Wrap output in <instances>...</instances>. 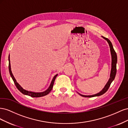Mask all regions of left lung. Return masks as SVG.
Here are the masks:
<instances>
[{
	"mask_svg": "<svg viewBox=\"0 0 128 128\" xmlns=\"http://www.w3.org/2000/svg\"><path fill=\"white\" fill-rule=\"evenodd\" d=\"M102 37L104 38V40H106L107 41L108 44H109L110 50V53H111V56H112V69H111V72H110V78L109 80H108L107 84H106V86H104V88L100 92L98 93V94H94V95H91V96H85V95L81 94L78 93V94L80 96H84V97H94V96H101V95L104 94V93H105L108 90V89L109 88L110 86V84L114 80L116 74V64H117L116 53V52L115 51V50L113 48V45H112L111 42L109 40H108V38H105L104 37Z\"/></svg>",
	"mask_w": 128,
	"mask_h": 128,
	"instance_id": "obj_1",
	"label": "left lung"
}]
</instances>
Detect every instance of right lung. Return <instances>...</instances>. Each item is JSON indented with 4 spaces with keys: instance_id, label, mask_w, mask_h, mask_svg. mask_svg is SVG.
<instances>
[{
    "instance_id": "right-lung-1",
    "label": "right lung",
    "mask_w": 128,
    "mask_h": 128,
    "mask_svg": "<svg viewBox=\"0 0 128 128\" xmlns=\"http://www.w3.org/2000/svg\"><path fill=\"white\" fill-rule=\"evenodd\" d=\"M8 61H9V65H8V68H9V72H10V75L11 76L12 78L13 81H14V83L15 85V86H16V88H18V90L20 91L22 94H24L25 95H28L29 96H32V97H41V96H44L48 94L49 93L51 92V91L52 90V89L53 88V84H54V80L56 78V76H58V74L56 75L53 78L52 80V82L50 84V86L48 87V88L46 90V91H44V92H32V91H27L25 89L23 88L20 84H19L17 82L16 80L14 78V77L13 75L12 72L11 71V68H10V56H8Z\"/></svg>"
}]
</instances>
